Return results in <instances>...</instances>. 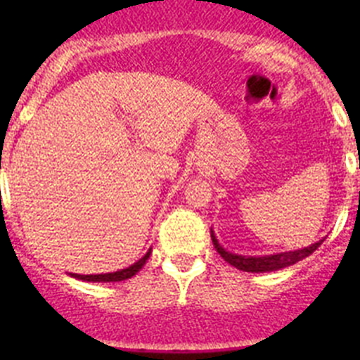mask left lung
Segmentation results:
<instances>
[{
    "instance_id": "8db88e82",
    "label": "left lung",
    "mask_w": 360,
    "mask_h": 360,
    "mask_svg": "<svg viewBox=\"0 0 360 360\" xmlns=\"http://www.w3.org/2000/svg\"><path fill=\"white\" fill-rule=\"evenodd\" d=\"M211 238L212 243H214V249L218 250V254L224 257L225 262L231 263L232 266H236L238 270H243V272H272V270L285 269V266H290L294 263L301 262L307 256H310L314 250H317L323 240H319L317 243H311L304 249L299 250H288V252H278V254H269V256H241V254H232L229 250H225L219 241L216 240L214 231L211 229Z\"/></svg>"
}]
</instances>
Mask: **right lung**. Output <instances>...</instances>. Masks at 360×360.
<instances>
[{"label":"right lung","mask_w":360,"mask_h":360,"mask_svg":"<svg viewBox=\"0 0 360 360\" xmlns=\"http://www.w3.org/2000/svg\"><path fill=\"white\" fill-rule=\"evenodd\" d=\"M149 254H151V249L144 254V256L135 262L133 265H129L128 269H122V270H117V272H110V274H90V276H81V274H70L72 278L75 279H82V281H91V283H111V281H124V279H129L146 265L148 262Z\"/></svg>","instance_id":"right-lung-1"}]
</instances>
